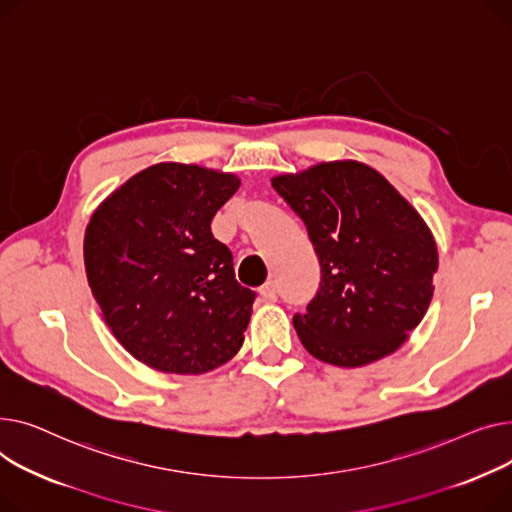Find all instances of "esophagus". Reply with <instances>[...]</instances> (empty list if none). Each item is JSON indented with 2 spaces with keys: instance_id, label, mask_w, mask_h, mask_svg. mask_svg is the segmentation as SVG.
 I'll return each instance as SVG.
<instances>
[{
  "instance_id": "obj_1",
  "label": "esophagus",
  "mask_w": 512,
  "mask_h": 512,
  "mask_svg": "<svg viewBox=\"0 0 512 512\" xmlns=\"http://www.w3.org/2000/svg\"><path fill=\"white\" fill-rule=\"evenodd\" d=\"M260 295H262L264 299H268V302H275V299L279 297L277 283H275V281H266V283L260 287Z\"/></svg>"
}]
</instances>
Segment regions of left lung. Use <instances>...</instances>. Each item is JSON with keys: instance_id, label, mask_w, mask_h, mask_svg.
<instances>
[{"instance_id": "1", "label": "left lung", "mask_w": 512, "mask_h": 512, "mask_svg": "<svg viewBox=\"0 0 512 512\" xmlns=\"http://www.w3.org/2000/svg\"><path fill=\"white\" fill-rule=\"evenodd\" d=\"M306 223L322 281L293 316L320 362L359 368L395 353L434 295L438 250L422 215L366 163L330 161L270 179Z\"/></svg>"}]
</instances>
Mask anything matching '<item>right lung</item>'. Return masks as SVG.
<instances>
[{
  "instance_id": "1",
  "label": "right lung",
  "mask_w": 512,
  "mask_h": 512,
  "mask_svg": "<svg viewBox=\"0 0 512 512\" xmlns=\"http://www.w3.org/2000/svg\"><path fill=\"white\" fill-rule=\"evenodd\" d=\"M239 177L184 163L132 175L90 217L86 279L113 337L144 366L204 374L244 343L256 293L210 221Z\"/></svg>"
}]
</instances>
